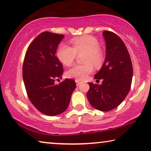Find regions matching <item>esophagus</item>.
Wrapping results in <instances>:
<instances>
[{"label":"esophagus","mask_w":151,"mask_h":151,"mask_svg":"<svg viewBox=\"0 0 151 151\" xmlns=\"http://www.w3.org/2000/svg\"><path fill=\"white\" fill-rule=\"evenodd\" d=\"M75 82L76 83V86H77V87H78V86H79L81 84V83L79 81H77V80H75Z\"/></svg>","instance_id":"1"}]
</instances>
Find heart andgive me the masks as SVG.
<instances>
[{"label":"heart","mask_w":151,"mask_h":151,"mask_svg":"<svg viewBox=\"0 0 151 151\" xmlns=\"http://www.w3.org/2000/svg\"><path fill=\"white\" fill-rule=\"evenodd\" d=\"M73 47L62 44L57 50V57L61 63L65 66H70L73 63L76 54L85 52L83 65H75L67 71L69 78L77 81H84L93 71V64L95 66L100 65L102 56L99 51V44L95 37L85 35L76 37L71 40Z\"/></svg>","instance_id":"obj_1"}]
</instances>
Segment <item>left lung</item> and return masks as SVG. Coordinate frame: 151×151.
<instances>
[{"mask_svg": "<svg viewBox=\"0 0 151 151\" xmlns=\"http://www.w3.org/2000/svg\"><path fill=\"white\" fill-rule=\"evenodd\" d=\"M106 55L100 70L95 75L102 84L88 83L90 88L87 96L96 109L108 111L118 107L130 89L133 75L132 64L126 46L116 33L104 31Z\"/></svg>", "mask_w": 151, "mask_h": 151, "instance_id": "obj_1", "label": "left lung"}]
</instances>
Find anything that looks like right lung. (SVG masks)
<instances>
[{
    "label": "right lung",
    "mask_w": 151,
    "mask_h": 151,
    "mask_svg": "<svg viewBox=\"0 0 151 151\" xmlns=\"http://www.w3.org/2000/svg\"><path fill=\"white\" fill-rule=\"evenodd\" d=\"M63 35L45 32L28 47L23 65V78L29 99L38 111L50 116L65 111L76 88L75 81L62 78L63 65L56 56Z\"/></svg>",
    "instance_id": "obj_1"
}]
</instances>
